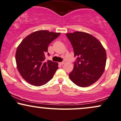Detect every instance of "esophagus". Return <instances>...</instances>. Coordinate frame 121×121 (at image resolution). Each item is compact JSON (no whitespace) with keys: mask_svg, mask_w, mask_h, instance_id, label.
<instances>
[{"mask_svg":"<svg viewBox=\"0 0 121 121\" xmlns=\"http://www.w3.org/2000/svg\"><path fill=\"white\" fill-rule=\"evenodd\" d=\"M65 64V62L64 61H63V62H59V64L60 65H64Z\"/></svg>","mask_w":121,"mask_h":121,"instance_id":"esophagus-1","label":"esophagus"}]
</instances>
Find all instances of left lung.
<instances>
[{"label":"left lung","instance_id":"obj_1","mask_svg":"<svg viewBox=\"0 0 121 121\" xmlns=\"http://www.w3.org/2000/svg\"><path fill=\"white\" fill-rule=\"evenodd\" d=\"M77 60L69 78L79 87H88L100 78L107 61L105 49L98 39L88 33L75 31L67 33Z\"/></svg>","mask_w":121,"mask_h":121}]
</instances>
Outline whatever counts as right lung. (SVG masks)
<instances>
[{
    "instance_id": "obj_1",
    "label": "right lung",
    "mask_w": 121,
    "mask_h": 121,
    "mask_svg": "<svg viewBox=\"0 0 121 121\" xmlns=\"http://www.w3.org/2000/svg\"><path fill=\"white\" fill-rule=\"evenodd\" d=\"M60 35V33L39 30L27 35L19 44L16 52L17 68L26 82L40 86L53 78L58 63L51 60L46 62L45 55L49 44Z\"/></svg>"
}]
</instances>
